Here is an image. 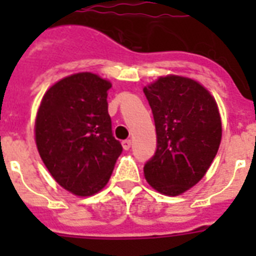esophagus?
Instances as JSON below:
<instances>
[{
	"mask_svg": "<svg viewBox=\"0 0 256 256\" xmlns=\"http://www.w3.org/2000/svg\"><path fill=\"white\" fill-rule=\"evenodd\" d=\"M122 148H124V150H128V148H132V140H124V142H122Z\"/></svg>",
	"mask_w": 256,
	"mask_h": 256,
	"instance_id": "1",
	"label": "esophagus"
}]
</instances>
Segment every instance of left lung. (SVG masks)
Segmentation results:
<instances>
[{
  "instance_id": "obj_1",
  "label": "left lung",
  "mask_w": 256,
  "mask_h": 256,
  "mask_svg": "<svg viewBox=\"0 0 256 256\" xmlns=\"http://www.w3.org/2000/svg\"><path fill=\"white\" fill-rule=\"evenodd\" d=\"M144 92L156 130V152L144 164V178L160 194L176 196L206 175L218 152V104L198 81L175 74L160 77Z\"/></svg>"
}]
</instances>
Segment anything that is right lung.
I'll return each mask as SVG.
<instances>
[{"instance_id":"right-lung-1","label":"right lung","mask_w":256,"mask_h":256,"mask_svg":"<svg viewBox=\"0 0 256 256\" xmlns=\"http://www.w3.org/2000/svg\"><path fill=\"white\" fill-rule=\"evenodd\" d=\"M112 82L90 72L50 86L37 110L34 136L54 180L77 196L100 192L122 152L108 112Z\"/></svg>"}]
</instances>
